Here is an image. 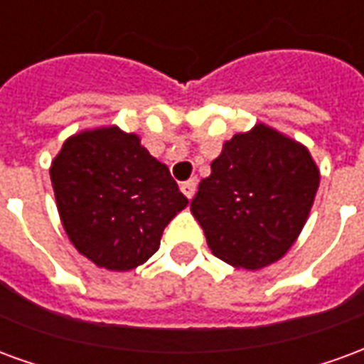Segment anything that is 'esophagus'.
<instances>
[{"instance_id": "obj_1", "label": "esophagus", "mask_w": 364, "mask_h": 364, "mask_svg": "<svg viewBox=\"0 0 364 364\" xmlns=\"http://www.w3.org/2000/svg\"><path fill=\"white\" fill-rule=\"evenodd\" d=\"M196 188H198V180H196V178H190V180H186V182H182L180 190H182V194L186 196L188 200H192L196 194Z\"/></svg>"}]
</instances>
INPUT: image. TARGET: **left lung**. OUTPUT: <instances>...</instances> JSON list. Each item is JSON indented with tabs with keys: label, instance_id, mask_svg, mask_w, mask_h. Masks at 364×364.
Segmentation results:
<instances>
[{
	"label": "left lung",
	"instance_id": "left-lung-1",
	"mask_svg": "<svg viewBox=\"0 0 364 364\" xmlns=\"http://www.w3.org/2000/svg\"><path fill=\"white\" fill-rule=\"evenodd\" d=\"M318 186L319 168L308 146L257 123L223 143L190 210L218 259L260 270L296 243Z\"/></svg>",
	"mask_w": 364,
	"mask_h": 364
}]
</instances>
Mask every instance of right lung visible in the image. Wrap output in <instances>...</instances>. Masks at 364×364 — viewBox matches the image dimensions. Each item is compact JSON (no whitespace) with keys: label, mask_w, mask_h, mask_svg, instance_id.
<instances>
[{"label":"right lung","mask_w":364,"mask_h":364,"mask_svg":"<svg viewBox=\"0 0 364 364\" xmlns=\"http://www.w3.org/2000/svg\"><path fill=\"white\" fill-rule=\"evenodd\" d=\"M50 182L70 243L113 272L151 259L164 228L188 205L168 166L117 125L68 136L53 159Z\"/></svg>","instance_id":"right-lung-1"}]
</instances>
